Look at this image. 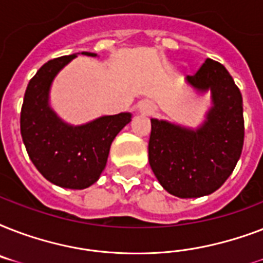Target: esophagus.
Masks as SVG:
<instances>
[{"instance_id": "esophagus-1", "label": "esophagus", "mask_w": 263, "mask_h": 263, "mask_svg": "<svg viewBox=\"0 0 263 263\" xmlns=\"http://www.w3.org/2000/svg\"><path fill=\"white\" fill-rule=\"evenodd\" d=\"M139 111L144 116H150L156 111V106H154V103L150 102V101H142L139 105Z\"/></svg>"}]
</instances>
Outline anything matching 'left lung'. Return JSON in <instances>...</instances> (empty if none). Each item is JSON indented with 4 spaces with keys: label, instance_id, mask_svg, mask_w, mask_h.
I'll return each instance as SVG.
<instances>
[{
    "label": "left lung",
    "instance_id": "left-lung-1",
    "mask_svg": "<svg viewBox=\"0 0 263 263\" xmlns=\"http://www.w3.org/2000/svg\"><path fill=\"white\" fill-rule=\"evenodd\" d=\"M185 80L199 94L210 91L212 106L196 128L152 119L148 162L169 194L199 198L218 190L240 158L243 98L224 65L212 59Z\"/></svg>",
    "mask_w": 263,
    "mask_h": 263
}]
</instances>
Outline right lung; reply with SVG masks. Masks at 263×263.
Wrapping results in <instances>:
<instances>
[{"instance_id": "1", "label": "right lung", "mask_w": 263, "mask_h": 263, "mask_svg": "<svg viewBox=\"0 0 263 263\" xmlns=\"http://www.w3.org/2000/svg\"><path fill=\"white\" fill-rule=\"evenodd\" d=\"M78 54L50 60L39 68L27 86L20 115L23 142L35 168L50 183L69 190H83L99 179L111 142L132 119L131 113L124 111L72 125L53 110V80ZM82 54L97 57L88 51Z\"/></svg>"}]
</instances>
